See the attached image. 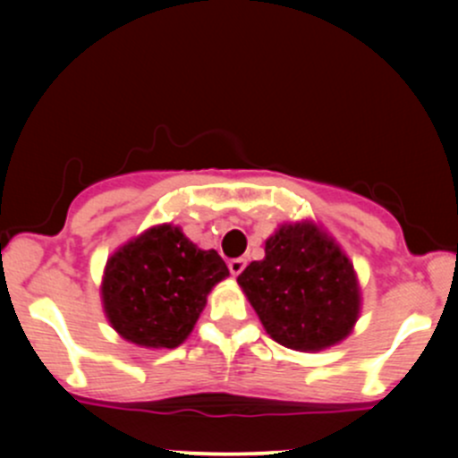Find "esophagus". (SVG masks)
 I'll list each match as a JSON object with an SVG mask.
<instances>
[{"instance_id":"1","label":"esophagus","mask_w":458,"mask_h":458,"mask_svg":"<svg viewBox=\"0 0 458 458\" xmlns=\"http://www.w3.org/2000/svg\"><path fill=\"white\" fill-rule=\"evenodd\" d=\"M245 265H247L245 259H233L228 262V269H230V273H233V276H239V273L245 269Z\"/></svg>"}]
</instances>
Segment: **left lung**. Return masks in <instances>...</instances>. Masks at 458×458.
Wrapping results in <instances>:
<instances>
[{
	"label": "left lung",
	"instance_id": "8db88e82",
	"mask_svg": "<svg viewBox=\"0 0 458 458\" xmlns=\"http://www.w3.org/2000/svg\"><path fill=\"white\" fill-rule=\"evenodd\" d=\"M276 343L295 351L334 346L353 329L360 288L353 265L314 224H286L267 239L265 259L236 277Z\"/></svg>",
	"mask_w": 458,
	"mask_h": 458
}]
</instances>
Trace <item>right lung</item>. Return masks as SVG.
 Wrapping results in <instances>:
<instances>
[{
	"instance_id": "add662e5",
	"label": "right lung",
	"mask_w": 458,
	"mask_h": 458,
	"mask_svg": "<svg viewBox=\"0 0 458 458\" xmlns=\"http://www.w3.org/2000/svg\"><path fill=\"white\" fill-rule=\"evenodd\" d=\"M230 271L215 250H198L170 224L155 225L107 260L103 306L129 343L174 349L191 334L207 295Z\"/></svg>"
}]
</instances>
